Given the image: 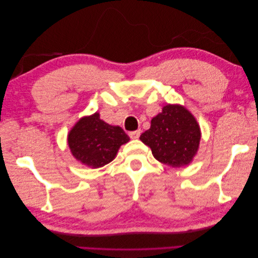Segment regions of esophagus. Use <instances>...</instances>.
<instances>
[{
  "label": "esophagus",
  "instance_id": "34e87169",
  "mask_svg": "<svg viewBox=\"0 0 258 258\" xmlns=\"http://www.w3.org/2000/svg\"><path fill=\"white\" fill-rule=\"evenodd\" d=\"M140 136H141V130H136V131L129 132V137L132 140H138L140 138Z\"/></svg>",
  "mask_w": 258,
  "mask_h": 258
}]
</instances>
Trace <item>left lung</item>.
Returning <instances> with one entry per match:
<instances>
[{"label":"left lung","mask_w":258,"mask_h":258,"mask_svg":"<svg viewBox=\"0 0 258 258\" xmlns=\"http://www.w3.org/2000/svg\"><path fill=\"white\" fill-rule=\"evenodd\" d=\"M200 126L195 116L181 104H167L153 117L151 128L140 140L152 150L159 162L172 168L188 166L199 150Z\"/></svg>","instance_id":"1"}]
</instances>
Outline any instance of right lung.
Here are the masks:
<instances>
[{
  "label": "right lung",
  "mask_w": 258,
  "mask_h": 258,
  "mask_svg": "<svg viewBox=\"0 0 258 258\" xmlns=\"http://www.w3.org/2000/svg\"><path fill=\"white\" fill-rule=\"evenodd\" d=\"M129 141L130 138L121 127L106 123L98 112L82 117L68 134V144L73 157L91 169L110 163L119 147Z\"/></svg>",
  "instance_id": "add662e5"
}]
</instances>
